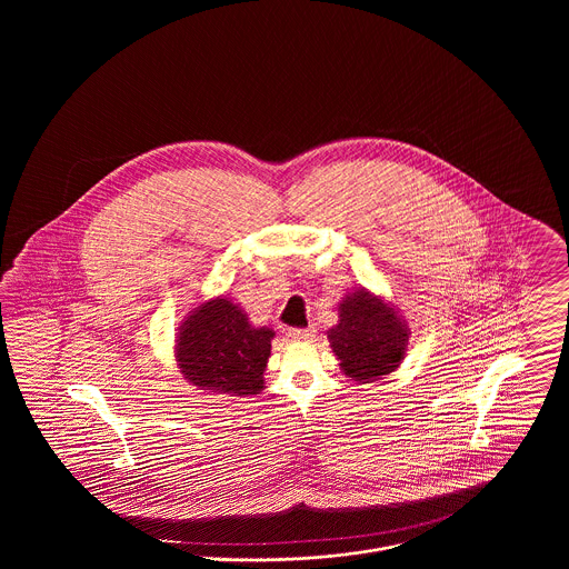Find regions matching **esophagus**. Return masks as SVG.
I'll list each match as a JSON object with an SVG mask.
<instances>
[{
	"instance_id": "esophagus-1",
	"label": "esophagus",
	"mask_w": 569,
	"mask_h": 569,
	"mask_svg": "<svg viewBox=\"0 0 569 569\" xmlns=\"http://www.w3.org/2000/svg\"><path fill=\"white\" fill-rule=\"evenodd\" d=\"M290 339H295V341H305V339H309L311 335H313V328H290Z\"/></svg>"
}]
</instances>
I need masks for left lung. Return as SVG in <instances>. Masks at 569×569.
Wrapping results in <instances>:
<instances>
[{
    "mask_svg": "<svg viewBox=\"0 0 569 569\" xmlns=\"http://www.w3.org/2000/svg\"><path fill=\"white\" fill-rule=\"evenodd\" d=\"M326 335L339 369L358 383H371L399 369L411 332L395 305L360 288L339 302V322Z\"/></svg>",
    "mask_w": 569,
    "mask_h": 569,
    "instance_id": "obj_1",
    "label": "left lung"
}]
</instances>
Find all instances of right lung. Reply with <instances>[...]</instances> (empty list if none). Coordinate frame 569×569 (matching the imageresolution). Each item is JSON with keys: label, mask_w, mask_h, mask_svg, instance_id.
Listing matches in <instances>:
<instances>
[{"label": "right lung", "mask_w": 569, "mask_h": 569, "mask_svg": "<svg viewBox=\"0 0 569 569\" xmlns=\"http://www.w3.org/2000/svg\"><path fill=\"white\" fill-rule=\"evenodd\" d=\"M274 330L253 326L232 298L200 302L181 322L174 358L181 376L221 397H249L264 388Z\"/></svg>", "instance_id": "add662e5"}]
</instances>
